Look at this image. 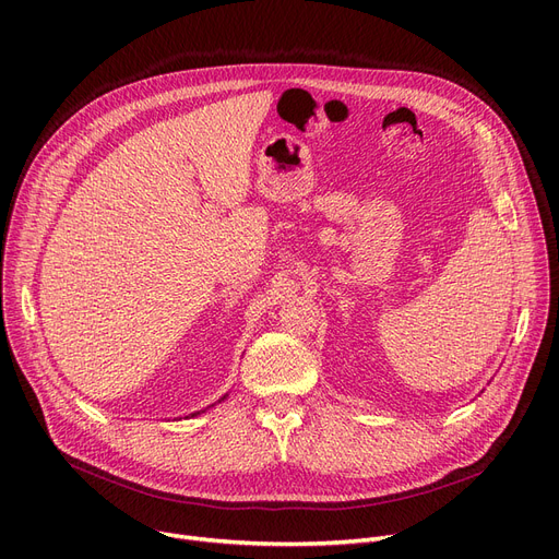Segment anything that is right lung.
<instances>
[{"label":"right lung","mask_w":559,"mask_h":559,"mask_svg":"<svg viewBox=\"0 0 559 559\" xmlns=\"http://www.w3.org/2000/svg\"><path fill=\"white\" fill-rule=\"evenodd\" d=\"M192 417H194V415H192Z\"/></svg>","instance_id":"add662e5"}]
</instances>
